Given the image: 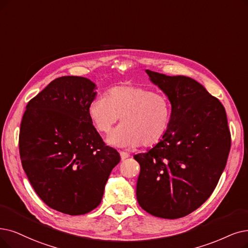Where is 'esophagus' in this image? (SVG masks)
I'll use <instances>...</instances> for the list:
<instances>
[{"label":"esophagus","instance_id":"34e87169","mask_svg":"<svg viewBox=\"0 0 248 248\" xmlns=\"http://www.w3.org/2000/svg\"><path fill=\"white\" fill-rule=\"evenodd\" d=\"M120 155H121V160H122V161L126 160L127 157L130 156V155L128 154V153H126V152H120Z\"/></svg>","mask_w":248,"mask_h":248}]
</instances>
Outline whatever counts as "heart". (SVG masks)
Wrapping results in <instances>:
<instances>
[{
	"instance_id": "heart-1",
	"label": "heart",
	"mask_w": 248,
	"mask_h": 248,
	"mask_svg": "<svg viewBox=\"0 0 248 248\" xmlns=\"http://www.w3.org/2000/svg\"><path fill=\"white\" fill-rule=\"evenodd\" d=\"M92 121L101 132H110L121 117L122 124L108 137V142L120 147L138 144L153 146L169 130L172 104L166 94L140 86L121 85L108 95H98L88 105Z\"/></svg>"
}]
</instances>
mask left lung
Returning a JSON list of instances; mask_svg holds the SVG:
<instances>
[{"instance_id": "8db88e82", "label": "left lung", "mask_w": 248, "mask_h": 248, "mask_svg": "<svg viewBox=\"0 0 248 248\" xmlns=\"http://www.w3.org/2000/svg\"><path fill=\"white\" fill-rule=\"evenodd\" d=\"M169 97L172 119L163 140L137 154V202L144 211L178 219L211 196L225 169L231 135L223 105L194 79L145 70Z\"/></svg>"}]
</instances>
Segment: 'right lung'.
<instances>
[{"instance_id": "1", "label": "right lung", "mask_w": 248, "mask_h": 248, "mask_svg": "<svg viewBox=\"0 0 248 248\" xmlns=\"http://www.w3.org/2000/svg\"><path fill=\"white\" fill-rule=\"evenodd\" d=\"M95 90L85 77H59L28 102L20 125L19 152L29 182L46 205L71 216L101 203L121 160L88 115Z\"/></svg>"}]
</instances>
